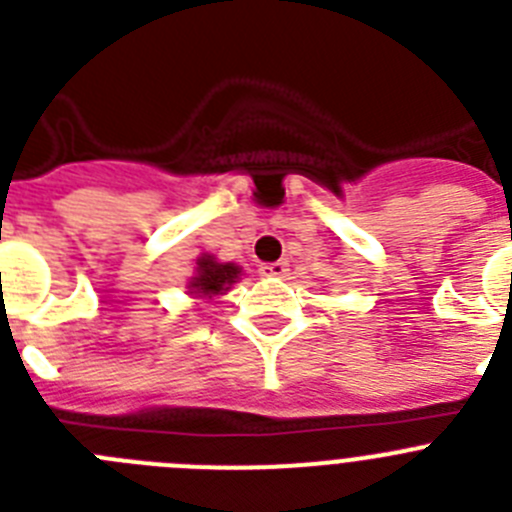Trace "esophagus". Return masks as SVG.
<instances>
[{"mask_svg":"<svg viewBox=\"0 0 512 512\" xmlns=\"http://www.w3.org/2000/svg\"><path fill=\"white\" fill-rule=\"evenodd\" d=\"M261 274L264 277H284L287 274V261H271V264H261Z\"/></svg>","mask_w":512,"mask_h":512,"instance_id":"1","label":"esophagus"}]
</instances>
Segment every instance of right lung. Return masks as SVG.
Returning <instances> with one entry per match:
<instances>
[{
    "mask_svg": "<svg viewBox=\"0 0 512 512\" xmlns=\"http://www.w3.org/2000/svg\"><path fill=\"white\" fill-rule=\"evenodd\" d=\"M238 277H241V269L235 264H217L212 256H202L197 261V277H192L189 289L200 297L223 295Z\"/></svg>",
    "mask_w": 512,
    "mask_h": 512,
    "instance_id": "obj_1",
    "label": "right lung"
}]
</instances>
